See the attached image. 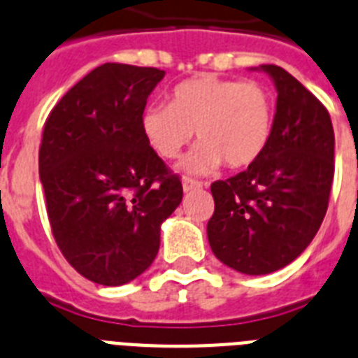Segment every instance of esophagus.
Returning a JSON list of instances; mask_svg holds the SVG:
<instances>
[{"label":"esophagus","instance_id":"obj_1","mask_svg":"<svg viewBox=\"0 0 358 358\" xmlns=\"http://www.w3.org/2000/svg\"><path fill=\"white\" fill-rule=\"evenodd\" d=\"M182 187H184L185 193H191V191H196V189L202 187V182H198V180L193 178H184L182 180Z\"/></svg>","mask_w":358,"mask_h":358}]
</instances>
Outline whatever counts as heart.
<instances>
[{
  "label": "heart",
  "instance_id": "1",
  "mask_svg": "<svg viewBox=\"0 0 358 358\" xmlns=\"http://www.w3.org/2000/svg\"><path fill=\"white\" fill-rule=\"evenodd\" d=\"M140 127L152 151L178 158L194 136L200 140L182 162L187 173L229 169L253 164L266 149L273 129V101L257 82L200 74L173 87L167 103L147 105Z\"/></svg>",
  "mask_w": 358,
  "mask_h": 358
}]
</instances>
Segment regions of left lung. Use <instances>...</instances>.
<instances>
[{"mask_svg": "<svg viewBox=\"0 0 358 358\" xmlns=\"http://www.w3.org/2000/svg\"><path fill=\"white\" fill-rule=\"evenodd\" d=\"M276 113L266 149L248 169L211 185L207 238L215 257L244 275L286 267L315 238L335 173V134L320 101L276 65Z\"/></svg>", "mask_w": 358, "mask_h": 358, "instance_id": "left-lung-1", "label": "left lung"}]
</instances>
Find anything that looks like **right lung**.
<instances>
[{
	"instance_id": "1",
	"label": "right lung",
	"mask_w": 358,
	"mask_h": 358,
	"mask_svg": "<svg viewBox=\"0 0 358 358\" xmlns=\"http://www.w3.org/2000/svg\"><path fill=\"white\" fill-rule=\"evenodd\" d=\"M164 76L103 63L45 122L40 180L54 240L80 275L101 286H123L151 266L162 224L182 202V182L140 127Z\"/></svg>"
}]
</instances>
